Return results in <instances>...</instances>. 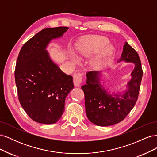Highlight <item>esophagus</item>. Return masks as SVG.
I'll return each instance as SVG.
<instances>
[{
  "label": "esophagus",
  "mask_w": 157,
  "mask_h": 157,
  "mask_svg": "<svg viewBox=\"0 0 157 157\" xmlns=\"http://www.w3.org/2000/svg\"><path fill=\"white\" fill-rule=\"evenodd\" d=\"M82 80V74H75L73 76V82L75 86H79L81 84Z\"/></svg>",
  "instance_id": "obj_1"
}]
</instances>
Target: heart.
<instances>
[{
	"mask_svg": "<svg viewBox=\"0 0 157 157\" xmlns=\"http://www.w3.org/2000/svg\"><path fill=\"white\" fill-rule=\"evenodd\" d=\"M109 40L105 37L96 36L84 39L78 45L77 54L79 56L88 57L101 50L107 46ZM111 47L107 46L102 53L93 61V64L96 68H100L105 64L112 54ZM76 61V60H75Z\"/></svg>",
	"mask_w": 157,
	"mask_h": 157,
	"instance_id": "obj_1",
	"label": "heart"
}]
</instances>
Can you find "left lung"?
Here are the masks:
<instances>
[{
    "label": "left lung",
    "instance_id": "obj_1",
    "mask_svg": "<svg viewBox=\"0 0 157 157\" xmlns=\"http://www.w3.org/2000/svg\"><path fill=\"white\" fill-rule=\"evenodd\" d=\"M121 60L135 64L132 79L128 83V89L122 95L109 94L99 81L98 71L87 73L86 84L81 87L84 93L87 117L97 126H109L124 120L138 98L143 70L138 54L127 42L123 47Z\"/></svg>",
    "mask_w": 157,
    "mask_h": 157
}]
</instances>
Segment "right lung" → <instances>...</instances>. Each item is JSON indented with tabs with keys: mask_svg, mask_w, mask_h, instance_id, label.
I'll use <instances>...</instances> for the list:
<instances>
[{
	"mask_svg": "<svg viewBox=\"0 0 157 157\" xmlns=\"http://www.w3.org/2000/svg\"><path fill=\"white\" fill-rule=\"evenodd\" d=\"M67 27L46 28L23 44L15 69V81L21 107L32 120L52 124L60 119L65 100L74 87L73 77L53 63L47 45L60 37Z\"/></svg>",
	"mask_w": 157,
	"mask_h": 157,
	"instance_id": "add662e5",
	"label": "right lung"
}]
</instances>
